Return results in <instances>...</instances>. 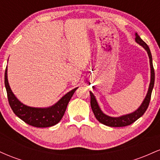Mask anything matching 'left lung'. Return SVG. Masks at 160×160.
<instances>
[{
  "mask_svg": "<svg viewBox=\"0 0 160 160\" xmlns=\"http://www.w3.org/2000/svg\"><path fill=\"white\" fill-rule=\"evenodd\" d=\"M135 41H136L138 43H139L141 46H142V47L146 49L147 52L148 53V56H149L150 71H151V78H150L149 89H148V94L146 95V98H145L144 102L141 104V105L140 106V108H139L138 109L136 110L135 112H133V113H129V114L127 115L122 116V117H111L102 113V111H101V109L98 107L96 100H95V96L90 92V104L92 110L95 118H96L101 123L106 125V126H111V127H122V126H128V125H131L144 114V112L147 111L148 106H149L150 98H151L152 90H153L154 85V80H155V73H154L151 52H150V48L148 46V44L145 43L144 40H141L140 36H139L137 33L135 34Z\"/></svg>",
  "mask_w": 160,
  "mask_h": 160,
  "instance_id": "1",
  "label": "left lung"
}]
</instances>
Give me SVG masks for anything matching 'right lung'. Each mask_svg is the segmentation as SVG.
<instances>
[{
    "label": "right lung",
    "mask_w": 160,
    "mask_h": 160,
    "mask_svg": "<svg viewBox=\"0 0 160 160\" xmlns=\"http://www.w3.org/2000/svg\"><path fill=\"white\" fill-rule=\"evenodd\" d=\"M5 87L11 109L22 120L30 126L38 128H46L55 126L62 120L65 114L68 104L78 88L72 89L64 95L56 104L47 108L28 107L19 102L11 91L7 80V68L4 75Z\"/></svg>",
    "instance_id": "right-lung-1"
}]
</instances>
